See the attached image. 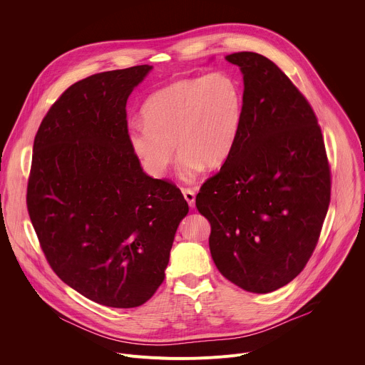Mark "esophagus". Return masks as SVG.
Returning a JSON list of instances; mask_svg holds the SVG:
<instances>
[{
	"label": "esophagus",
	"instance_id": "obj_1",
	"mask_svg": "<svg viewBox=\"0 0 365 365\" xmlns=\"http://www.w3.org/2000/svg\"><path fill=\"white\" fill-rule=\"evenodd\" d=\"M182 193H183V196H185L186 202L189 203V206H190V207H195V199H196L195 192H193L192 189H182Z\"/></svg>",
	"mask_w": 365,
	"mask_h": 365
}]
</instances>
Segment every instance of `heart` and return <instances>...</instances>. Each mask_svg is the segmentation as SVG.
I'll use <instances>...</instances> for the list:
<instances>
[{"instance_id": "b5f03b06", "label": "heart", "mask_w": 365, "mask_h": 365, "mask_svg": "<svg viewBox=\"0 0 365 365\" xmlns=\"http://www.w3.org/2000/svg\"><path fill=\"white\" fill-rule=\"evenodd\" d=\"M244 93L228 72L178 81L154 92L141 108L143 124L128 128V144L143 169L162 178L180 155V176L190 180L206 166L221 168L242 125Z\"/></svg>"}]
</instances>
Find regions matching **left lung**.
I'll list each match as a JSON object with an SVG mask.
<instances>
[{
  "mask_svg": "<svg viewBox=\"0 0 365 365\" xmlns=\"http://www.w3.org/2000/svg\"><path fill=\"white\" fill-rule=\"evenodd\" d=\"M244 79L237 144L197 196L210 221V250L221 274L251 293L292 282L314 252L331 200V172L317 115L267 58H225Z\"/></svg>",
  "mask_w": 365,
  "mask_h": 365,
  "instance_id": "8db88e82",
  "label": "left lung"
}]
</instances>
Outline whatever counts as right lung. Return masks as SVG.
<instances>
[{"mask_svg": "<svg viewBox=\"0 0 365 365\" xmlns=\"http://www.w3.org/2000/svg\"><path fill=\"white\" fill-rule=\"evenodd\" d=\"M153 69L110 71L69 86L33 145L27 210L50 267L82 296L137 307L165 280L189 206L147 176L128 144L127 99Z\"/></svg>", "mask_w": 365, "mask_h": 365, "instance_id": "right-lung-1", "label": "right lung"}]
</instances>
